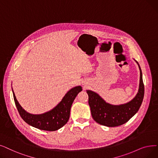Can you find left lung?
<instances>
[{
    "label": "left lung",
    "mask_w": 158,
    "mask_h": 158,
    "mask_svg": "<svg viewBox=\"0 0 158 158\" xmlns=\"http://www.w3.org/2000/svg\"><path fill=\"white\" fill-rule=\"evenodd\" d=\"M138 64V63L137 62ZM140 70V81L138 93L127 104L114 106L106 102L100 96L92 91L86 90L88 95V104L95 121L102 125L114 127L125 124L132 118L139 109L143 102L145 87L143 82L142 72Z\"/></svg>",
    "instance_id": "1"
}]
</instances>
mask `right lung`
<instances>
[{"label": "right lung", "mask_w": 158, "mask_h": 158, "mask_svg": "<svg viewBox=\"0 0 158 158\" xmlns=\"http://www.w3.org/2000/svg\"><path fill=\"white\" fill-rule=\"evenodd\" d=\"M83 90L81 86H75L68 91L59 103L52 110L43 114L33 115L26 112L17 101L13 91V98L22 119L28 125L46 131H55L63 127L70 118V109L77 94Z\"/></svg>", "instance_id": "1"}]
</instances>
